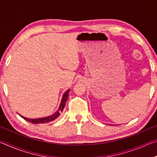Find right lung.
Returning a JSON list of instances; mask_svg holds the SVG:
<instances>
[{
    "label": "right lung",
    "instance_id": "1",
    "mask_svg": "<svg viewBox=\"0 0 157 157\" xmlns=\"http://www.w3.org/2000/svg\"><path fill=\"white\" fill-rule=\"evenodd\" d=\"M69 91H70V89H68L66 91L64 94L63 95V97H62V101H61V103H60V105H59V107L58 109V110L55 112V113L52 114L51 116H47V117H44V118H34V119H31V118H25V117H23L21 115L19 116L22 117L23 119H25V121H27L29 123H31L33 124H39V123H49V122H51L52 121H54L59 116L60 113L62 112V111L63 109L65 107V105H66V101L68 100V94H69Z\"/></svg>",
    "mask_w": 157,
    "mask_h": 157
}]
</instances>
